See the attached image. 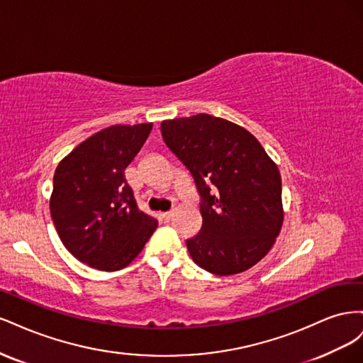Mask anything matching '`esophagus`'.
I'll use <instances>...</instances> for the list:
<instances>
[{
  "label": "esophagus",
  "instance_id": "obj_1",
  "mask_svg": "<svg viewBox=\"0 0 363 363\" xmlns=\"http://www.w3.org/2000/svg\"><path fill=\"white\" fill-rule=\"evenodd\" d=\"M160 218H162V221H164V223H168L169 219L172 218V212H164V213H160Z\"/></svg>",
  "mask_w": 363,
  "mask_h": 363
}]
</instances>
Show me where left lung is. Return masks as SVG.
Returning a JSON list of instances; mask_svg holds the SVG:
<instances>
[{"mask_svg": "<svg viewBox=\"0 0 363 363\" xmlns=\"http://www.w3.org/2000/svg\"><path fill=\"white\" fill-rule=\"evenodd\" d=\"M160 131L201 199L203 227L186 240L192 260L216 276L255 267L283 225L276 162L247 128L224 118L199 113L167 119Z\"/></svg>", "mask_w": 363, "mask_h": 363, "instance_id": "1", "label": "left lung"}]
</instances>
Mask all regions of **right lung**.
Here are the masks:
<instances>
[{
	"instance_id": "right-lung-1",
	"label": "right lung",
	"mask_w": 363,
	"mask_h": 363,
	"mask_svg": "<svg viewBox=\"0 0 363 363\" xmlns=\"http://www.w3.org/2000/svg\"><path fill=\"white\" fill-rule=\"evenodd\" d=\"M152 123L103 128L57 164L50 211L71 255L91 268L123 269L157 228L140 212L124 171L144 145Z\"/></svg>"
}]
</instances>
